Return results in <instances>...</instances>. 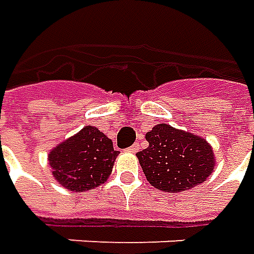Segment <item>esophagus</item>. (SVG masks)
I'll use <instances>...</instances> for the list:
<instances>
[{
  "label": "esophagus",
  "mask_w": 254,
  "mask_h": 254,
  "mask_svg": "<svg viewBox=\"0 0 254 254\" xmlns=\"http://www.w3.org/2000/svg\"><path fill=\"white\" fill-rule=\"evenodd\" d=\"M138 149H139V144H138V142H135L134 145H131V147L127 148V151H128V152H137Z\"/></svg>",
  "instance_id": "obj_1"
}]
</instances>
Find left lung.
<instances>
[{
    "mask_svg": "<svg viewBox=\"0 0 254 254\" xmlns=\"http://www.w3.org/2000/svg\"><path fill=\"white\" fill-rule=\"evenodd\" d=\"M149 145L137 152L147 180L163 191L178 193L200 185L214 169V154L205 139L158 124L148 131Z\"/></svg>",
    "mask_w": 254,
    "mask_h": 254,
    "instance_id": "1",
    "label": "left lung"
}]
</instances>
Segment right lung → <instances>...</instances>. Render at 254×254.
I'll return each instance as SVG.
<instances>
[{"label": "right lung", "instance_id": "add662e5", "mask_svg": "<svg viewBox=\"0 0 254 254\" xmlns=\"http://www.w3.org/2000/svg\"><path fill=\"white\" fill-rule=\"evenodd\" d=\"M112 139L96 127L85 126L49 155L53 176L71 191H88L110 175L116 156Z\"/></svg>", "mask_w": 254, "mask_h": 254}]
</instances>
